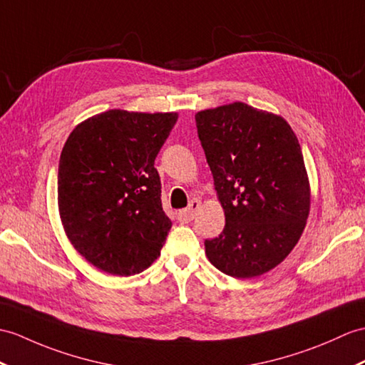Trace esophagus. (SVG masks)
I'll return each mask as SVG.
<instances>
[{"label":"esophagus","instance_id":"1","mask_svg":"<svg viewBox=\"0 0 365 365\" xmlns=\"http://www.w3.org/2000/svg\"><path fill=\"white\" fill-rule=\"evenodd\" d=\"M200 208V200H197V199H192L191 202H190V205H188V208H185V210H182V211H179V221L180 222H191L192 219H194V216H196V211Z\"/></svg>","mask_w":365,"mask_h":365}]
</instances>
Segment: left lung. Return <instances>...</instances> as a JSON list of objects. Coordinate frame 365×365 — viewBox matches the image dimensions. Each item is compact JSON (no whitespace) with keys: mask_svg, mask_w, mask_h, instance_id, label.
I'll list each match as a JSON object with an SVG mask.
<instances>
[{"mask_svg":"<svg viewBox=\"0 0 365 365\" xmlns=\"http://www.w3.org/2000/svg\"><path fill=\"white\" fill-rule=\"evenodd\" d=\"M196 127L225 213L222 233L205 240L207 257L235 278L266 274L289 255L309 215L299 140L282 116L244 103L199 112Z\"/></svg>","mask_w":365,"mask_h":365,"instance_id":"obj_1","label":"left lung"}]
</instances>
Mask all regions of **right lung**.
<instances>
[{
    "instance_id": "right-lung-1",
    "label": "right lung",
    "mask_w": 365,
    "mask_h": 365,
    "mask_svg": "<svg viewBox=\"0 0 365 365\" xmlns=\"http://www.w3.org/2000/svg\"><path fill=\"white\" fill-rule=\"evenodd\" d=\"M177 113L108 110L70 133L57 200L68 240L93 266L129 277L157 259L171 230L155 158Z\"/></svg>"
}]
</instances>
